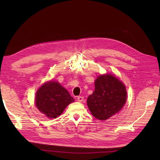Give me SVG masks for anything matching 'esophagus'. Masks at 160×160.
<instances>
[{
  "mask_svg": "<svg viewBox=\"0 0 160 160\" xmlns=\"http://www.w3.org/2000/svg\"><path fill=\"white\" fill-rule=\"evenodd\" d=\"M77 100L78 102H82L84 100V98L82 96H78Z\"/></svg>",
  "mask_w": 160,
  "mask_h": 160,
  "instance_id": "obj_1",
  "label": "esophagus"
}]
</instances>
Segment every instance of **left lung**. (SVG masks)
Here are the masks:
<instances>
[{"label":"left lung","instance_id":"left-lung-1","mask_svg":"<svg viewBox=\"0 0 160 160\" xmlns=\"http://www.w3.org/2000/svg\"><path fill=\"white\" fill-rule=\"evenodd\" d=\"M127 101L124 84L110 74L102 75L95 81V91L87 98V105L93 116L100 120L118 113Z\"/></svg>","mask_w":160,"mask_h":160}]
</instances>
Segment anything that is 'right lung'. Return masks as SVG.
<instances>
[{
  "label": "right lung",
  "mask_w": 160,
  "mask_h": 160,
  "mask_svg": "<svg viewBox=\"0 0 160 160\" xmlns=\"http://www.w3.org/2000/svg\"><path fill=\"white\" fill-rule=\"evenodd\" d=\"M74 102L63 87L56 82H46L37 91L36 104L38 109L49 118H56L64 108Z\"/></svg>",
  "instance_id": "1"
}]
</instances>
